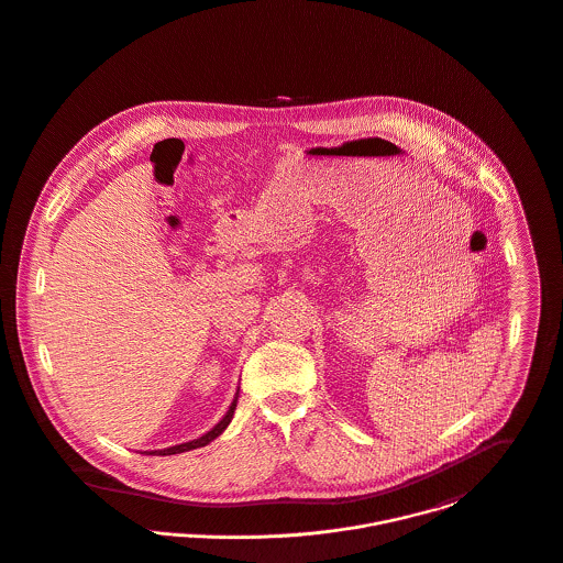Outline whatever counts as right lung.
Here are the masks:
<instances>
[{"instance_id": "obj_1", "label": "right lung", "mask_w": 563, "mask_h": 563, "mask_svg": "<svg viewBox=\"0 0 563 563\" xmlns=\"http://www.w3.org/2000/svg\"><path fill=\"white\" fill-rule=\"evenodd\" d=\"M236 398H239V391H236L234 400L230 402V409H228V413H225L224 418H222L209 433H205L202 438H198V440H194V442H185V444L172 446V449L154 450V452H150V454H180V452H187V450L202 449V446L211 444L216 438H220V435L224 433L225 427L230 424V420H232V416H234V409H236Z\"/></svg>"}]
</instances>
